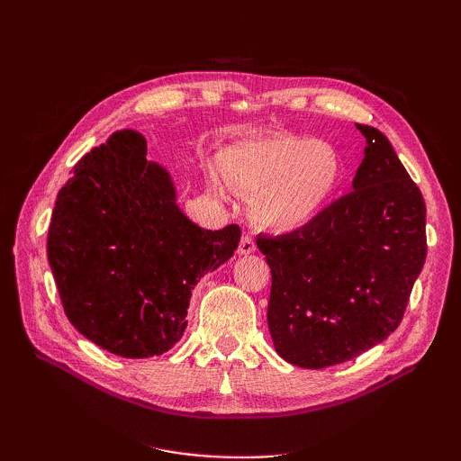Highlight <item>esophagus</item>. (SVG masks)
<instances>
[{
    "label": "esophagus",
    "mask_w": 461,
    "mask_h": 461,
    "mask_svg": "<svg viewBox=\"0 0 461 461\" xmlns=\"http://www.w3.org/2000/svg\"><path fill=\"white\" fill-rule=\"evenodd\" d=\"M254 249H256V244H254V240L249 239V236H242L240 246H239V254H240V256H248V254H252Z\"/></svg>",
    "instance_id": "esophagus-1"
}]
</instances>
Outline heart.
<instances>
[{"instance_id":"heart-1","label":"heart","mask_w":461,"mask_h":461,"mask_svg":"<svg viewBox=\"0 0 461 461\" xmlns=\"http://www.w3.org/2000/svg\"><path fill=\"white\" fill-rule=\"evenodd\" d=\"M217 171L232 190L252 196L249 215L259 227L296 232L313 225L337 198L342 161L329 142L273 132L222 149ZM207 188L215 198L227 200L217 175H209Z\"/></svg>"}]
</instances>
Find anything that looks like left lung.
<instances>
[{"label":"left lung","instance_id":"left-lung-1","mask_svg":"<svg viewBox=\"0 0 461 461\" xmlns=\"http://www.w3.org/2000/svg\"><path fill=\"white\" fill-rule=\"evenodd\" d=\"M356 127L366 149L352 192L310 227L258 239L275 350L303 369L344 364L394 332L427 258L420 188L381 131Z\"/></svg>","mask_w":461,"mask_h":461}]
</instances>
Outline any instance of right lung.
<instances>
[{
    "instance_id": "1",
    "label": "right lung",
    "mask_w": 461,
    "mask_h": 461,
    "mask_svg": "<svg viewBox=\"0 0 461 461\" xmlns=\"http://www.w3.org/2000/svg\"><path fill=\"white\" fill-rule=\"evenodd\" d=\"M146 138L117 131L75 165L59 190L48 261L71 325L121 357H151L183 339L192 290L229 261L240 229L205 230Z\"/></svg>"
}]
</instances>
